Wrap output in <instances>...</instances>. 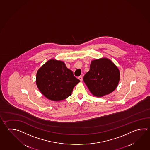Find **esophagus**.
I'll use <instances>...</instances> for the list:
<instances>
[{"instance_id":"34e87169","label":"esophagus","mask_w":150,"mask_h":150,"mask_svg":"<svg viewBox=\"0 0 150 150\" xmlns=\"http://www.w3.org/2000/svg\"><path fill=\"white\" fill-rule=\"evenodd\" d=\"M78 79L80 80V81H81V82H82V81H83V78H82V76H80L78 77Z\"/></svg>"}]
</instances>
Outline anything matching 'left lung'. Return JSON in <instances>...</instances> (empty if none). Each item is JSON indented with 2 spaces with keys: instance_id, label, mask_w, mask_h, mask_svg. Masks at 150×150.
Instances as JSON below:
<instances>
[{
  "instance_id": "8db88e82",
  "label": "left lung",
  "mask_w": 150,
  "mask_h": 150,
  "mask_svg": "<svg viewBox=\"0 0 150 150\" xmlns=\"http://www.w3.org/2000/svg\"><path fill=\"white\" fill-rule=\"evenodd\" d=\"M119 80L118 67L107 58L92 60L90 71L83 77L91 93L96 97H102L112 92L118 85Z\"/></svg>"
}]
</instances>
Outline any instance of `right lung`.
Wrapping results in <instances>:
<instances>
[{
	"mask_svg": "<svg viewBox=\"0 0 150 150\" xmlns=\"http://www.w3.org/2000/svg\"><path fill=\"white\" fill-rule=\"evenodd\" d=\"M79 82L64 62L54 59L42 65L36 75V83L40 91L53 101H62L70 96Z\"/></svg>",
	"mask_w": 150,
	"mask_h": 150,
	"instance_id": "right-lung-1",
	"label": "right lung"
}]
</instances>
